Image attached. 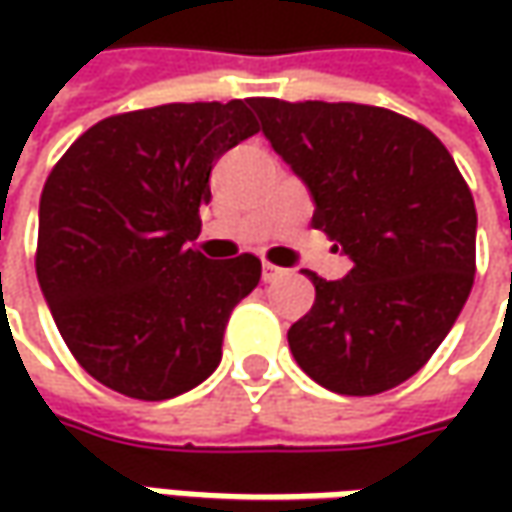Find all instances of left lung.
<instances>
[{
	"label": "left lung",
	"instance_id": "1",
	"mask_svg": "<svg viewBox=\"0 0 512 512\" xmlns=\"http://www.w3.org/2000/svg\"><path fill=\"white\" fill-rule=\"evenodd\" d=\"M245 102L159 105L79 136L39 199L36 276L73 359L110 390L165 402L222 362L262 265L202 242L210 168L256 133Z\"/></svg>",
	"mask_w": 512,
	"mask_h": 512
}]
</instances>
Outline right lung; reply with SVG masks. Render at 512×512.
<instances>
[{
    "instance_id": "right-lung-1",
    "label": "right lung",
    "mask_w": 512,
    "mask_h": 512,
    "mask_svg": "<svg viewBox=\"0 0 512 512\" xmlns=\"http://www.w3.org/2000/svg\"><path fill=\"white\" fill-rule=\"evenodd\" d=\"M276 150L313 196L310 225L353 262L339 282L313 279L290 353L333 393H384L422 370L473 287L470 187L424 125L370 105H293Z\"/></svg>"
}]
</instances>
